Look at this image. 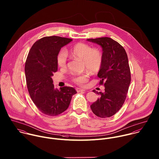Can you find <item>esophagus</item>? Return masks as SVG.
<instances>
[{
	"mask_svg": "<svg viewBox=\"0 0 159 159\" xmlns=\"http://www.w3.org/2000/svg\"><path fill=\"white\" fill-rule=\"evenodd\" d=\"M75 90H76V91H77V92H82V91H85V90H84V89H80V88H76V89H75Z\"/></svg>",
	"mask_w": 159,
	"mask_h": 159,
	"instance_id": "34e87169",
	"label": "esophagus"
}]
</instances>
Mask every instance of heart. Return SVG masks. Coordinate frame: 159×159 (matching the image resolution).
I'll return each mask as SVG.
<instances>
[{"instance_id": "b5f03b06", "label": "heart", "mask_w": 159, "mask_h": 159, "mask_svg": "<svg viewBox=\"0 0 159 159\" xmlns=\"http://www.w3.org/2000/svg\"><path fill=\"white\" fill-rule=\"evenodd\" d=\"M70 54L75 58L82 59V66L84 69H87L90 72L95 74L98 72L103 64V54L98 48H92L90 45L79 43L74 45L69 51ZM67 54L64 49H61L57 56V62L59 67H65L67 64ZM89 74L87 72L72 77V81L82 85L89 79Z\"/></svg>"}]
</instances>
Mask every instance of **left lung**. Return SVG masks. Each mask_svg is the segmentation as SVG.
I'll use <instances>...</instances> for the list:
<instances>
[{"label": "left lung", "mask_w": 159, "mask_h": 159, "mask_svg": "<svg viewBox=\"0 0 159 159\" xmlns=\"http://www.w3.org/2000/svg\"><path fill=\"white\" fill-rule=\"evenodd\" d=\"M100 45L103 50V64L98 73L104 85L105 92H93L100 98L91 106L92 112L102 118L111 117L122 107L126 98L131 83V71L125 48L117 41L108 37L87 39Z\"/></svg>", "instance_id": "8db88e82"}]
</instances>
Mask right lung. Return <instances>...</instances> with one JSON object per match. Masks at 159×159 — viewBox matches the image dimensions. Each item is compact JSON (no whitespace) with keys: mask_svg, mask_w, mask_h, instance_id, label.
I'll list each match as a JSON object with an SVG mask.
<instances>
[{"mask_svg":"<svg viewBox=\"0 0 159 159\" xmlns=\"http://www.w3.org/2000/svg\"><path fill=\"white\" fill-rule=\"evenodd\" d=\"M72 39L57 36H46L31 48L25 65L26 86L38 109L48 116H57L69 107L77 93L70 87L55 89L51 77L57 70V56L61 48Z\"/></svg>","mask_w":159,"mask_h":159,"instance_id":"add662e5","label":"right lung"}]
</instances>
